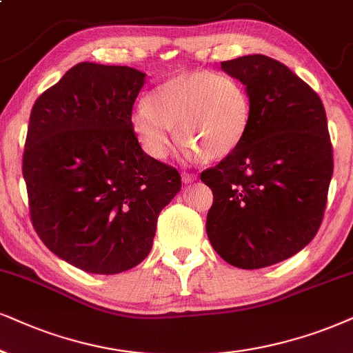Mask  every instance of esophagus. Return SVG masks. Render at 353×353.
<instances>
[{
	"mask_svg": "<svg viewBox=\"0 0 353 353\" xmlns=\"http://www.w3.org/2000/svg\"><path fill=\"white\" fill-rule=\"evenodd\" d=\"M197 177H195V174H190V172H184L182 174V182L184 184H190V182H194Z\"/></svg>",
	"mask_w": 353,
	"mask_h": 353,
	"instance_id": "obj_1",
	"label": "esophagus"
}]
</instances>
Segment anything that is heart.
Listing matches in <instances>:
<instances>
[{"label": "heart", "mask_w": 353, "mask_h": 353, "mask_svg": "<svg viewBox=\"0 0 353 353\" xmlns=\"http://www.w3.org/2000/svg\"><path fill=\"white\" fill-rule=\"evenodd\" d=\"M251 119L246 88L230 74L185 71L159 84L132 112V130L150 158L164 159L177 138L189 158H226L243 141Z\"/></svg>", "instance_id": "b5f03b06"}]
</instances>
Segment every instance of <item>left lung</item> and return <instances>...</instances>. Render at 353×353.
Masks as SVG:
<instances>
[{"label": "left lung", "mask_w": 353, "mask_h": 353, "mask_svg": "<svg viewBox=\"0 0 353 353\" xmlns=\"http://www.w3.org/2000/svg\"><path fill=\"white\" fill-rule=\"evenodd\" d=\"M246 86L251 119L233 153L200 174L213 192L207 234L218 256L262 269L300 252L318 233L332 177V146L319 96L265 55L223 61Z\"/></svg>", "instance_id": "obj_1"}]
</instances>
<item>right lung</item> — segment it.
I'll use <instances>...</instances> for the list:
<instances>
[{
    "label": "right lung",
    "mask_w": 353,
    "mask_h": 353,
    "mask_svg": "<svg viewBox=\"0 0 353 353\" xmlns=\"http://www.w3.org/2000/svg\"><path fill=\"white\" fill-rule=\"evenodd\" d=\"M146 74L83 61L35 101L22 174L32 225L50 251L89 274L114 275L153 248L176 169L150 158L132 130Z\"/></svg>",
    "instance_id": "right-lung-1"
}]
</instances>
